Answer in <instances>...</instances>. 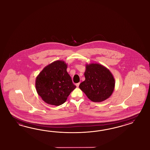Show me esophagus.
<instances>
[{
	"label": "esophagus",
	"mask_w": 150,
	"mask_h": 150,
	"mask_svg": "<svg viewBox=\"0 0 150 150\" xmlns=\"http://www.w3.org/2000/svg\"><path fill=\"white\" fill-rule=\"evenodd\" d=\"M80 82H79V83H76V87H79V85H80Z\"/></svg>",
	"instance_id": "1"
}]
</instances>
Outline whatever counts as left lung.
Wrapping results in <instances>:
<instances>
[{
    "label": "left lung",
    "instance_id": "left-lung-1",
    "mask_svg": "<svg viewBox=\"0 0 150 150\" xmlns=\"http://www.w3.org/2000/svg\"><path fill=\"white\" fill-rule=\"evenodd\" d=\"M85 80L79 87L93 102H101L112 95L115 86L112 74L109 69L98 63L86 64Z\"/></svg>",
    "mask_w": 150,
    "mask_h": 150
}]
</instances>
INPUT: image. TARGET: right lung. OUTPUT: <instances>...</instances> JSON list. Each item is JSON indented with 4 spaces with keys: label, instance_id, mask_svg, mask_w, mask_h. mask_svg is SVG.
Instances as JSON below:
<instances>
[{
    "label": "right lung",
    "instance_id": "obj_1",
    "mask_svg": "<svg viewBox=\"0 0 150 150\" xmlns=\"http://www.w3.org/2000/svg\"><path fill=\"white\" fill-rule=\"evenodd\" d=\"M67 67L64 61H54L45 67L37 76V93L47 104L61 105L76 88L67 71Z\"/></svg>",
    "mask_w": 150,
    "mask_h": 150
}]
</instances>
